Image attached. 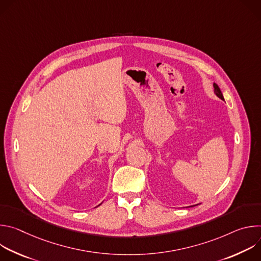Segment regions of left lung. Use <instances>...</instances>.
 Returning a JSON list of instances; mask_svg holds the SVG:
<instances>
[{
  "label": "left lung",
  "mask_w": 261,
  "mask_h": 261,
  "mask_svg": "<svg viewBox=\"0 0 261 261\" xmlns=\"http://www.w3.org/2000/svg\"><path fill=\"white\" fill-rule=\"evenodd\" d=\"M214 89H215V94H216L220 99L224 100V98H223V95H222V93H221V90L219 89V87H218L216 84H214Z\"/></svg>",
  "instance_id": "1"
}]
</instances>
